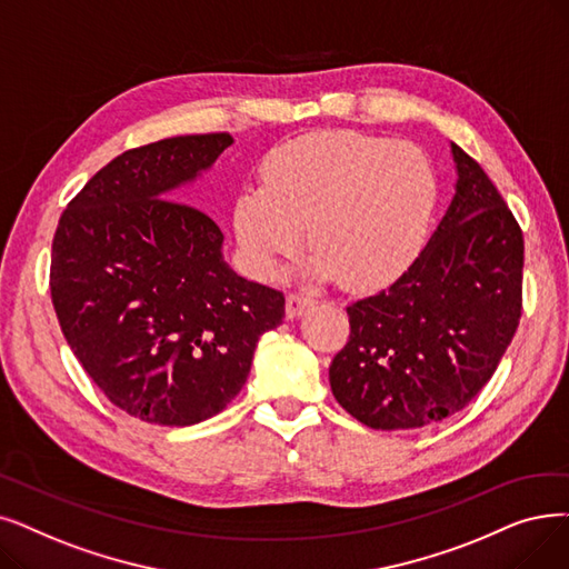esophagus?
<instances>
[{"label":"esophagus","instance_id":"obj_1","mask_svg":"<svg viewBox=\"0 0 569 569\" xmlns=\"http://www.w3.org/2000/svg\"><path fill=\"white\" fill-rule=\"evenodd\" d=\"M313 305V298L311 295H305V292H292L286 298V316L292 320L298 318L307 307Z\"/></svg>","mask_w":569,"mask_h":569}]
</instances>
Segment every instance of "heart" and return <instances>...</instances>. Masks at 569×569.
<instances>
[{"instance_id": "1", "label": "heart", "mask_w": 569, "mask_h": 569, "mask_svg": "<svg viewBox=\"0 0 569 569\" xmlns=\"http://www.w3.org/2000/svg\"><path fill=\"white\" fill-rule=\"evenodd\" d=\"M439 179L421 148L358 130L295 137L264 156L260 186L234 200V234L258 277L316 246L307 274L353 288L398 279L423 249Z\"/></svg>"}]
</instances>
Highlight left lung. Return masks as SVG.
I'll use <instances>...</instances> for the list:
<instances>
[{"instance_id": "8db88e82", "label": "left lung", "mask_w": 569, "mask_h": 569, "mask_svg": "<svg viewBox=\"0 0 569 569\" xmlns=\"http://www.w3.org/2000/svg\"><path fill=\"white\" fill-rule=\"evenodd\" d=\"M456 192L426 249L386 290L346 307L337 402L375 430L443 421L496 372L521 316L523 234L486 171L451 141Z\"/></svg>"}]
</instances>
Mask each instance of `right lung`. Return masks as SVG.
Returning a JSON list of instances; mask_svg holds the SVG:
<instances>
[{"mask_svg":"<svg viewBox=\"0 0 569 569\" xmlns=\"http://www.w3.org/2000/svg\"><path fill=\"white\" fill-rule=\"evenodd\" d=\"M234 139L171 137L111 160L64 209L51 258L62 335L126 413L194 426L223 411L251 372L283 292L246 281L223 232L181 200Z\"/></svg>","mask_w":569,"mask_h":569,"instance_id":"right-lung-1","label":"right lung"}]
</instances>
